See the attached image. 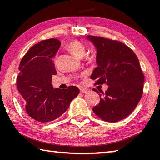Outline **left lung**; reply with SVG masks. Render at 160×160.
Instances as JSON below:
<instances>
[{
	"instance_id": "8db88e82",
	"label": "left lung",
	"mask_w": 160,
	"mask_h": 160,
	"mask_svg": "<svg viewBox=\"0 0 160 160\" xmlns=\"http://www.w3.org/2000/svg\"><path fill=\"white\" fill-rule=\"evenodd\" d=\"M61 45L56 39L37 43L27 52L19 66L18 90L25 100L28 114L39 122L60 117L80 92L75 86L63 90L61 86L53 88L51 84L52 75L57 73L52 58Z\"/></svg>"
}]
</instances>
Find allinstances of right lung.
Wrapping results in <instances>:
<instances>
[{"label":"right lung","mask_w":160,"mask_h":160,"mask_svg":"<svg viewBox=\"0 0 160 160\" xmlns=\"http://www.w3.org/2000/svg\"><path fill=\"white\" fill-rule=\"evenodd\" d=\"M86 39L97 49V67L90 78L97 80L96 85L109 87L100 91L101 99L93 112L108 122L122 120L135 109L142 94L144 75L138 58L121 42L94 36Z\"/></svg>","instance_id":"1"}]
</instances>
